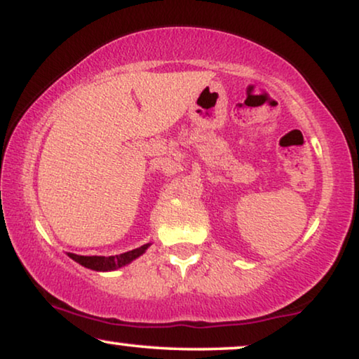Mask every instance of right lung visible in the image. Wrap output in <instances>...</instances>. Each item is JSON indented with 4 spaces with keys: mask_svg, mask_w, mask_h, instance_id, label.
<instances>
[{
    "mask_svg": "<svg viewBox=\"0 0 359 359\" xmlns=\"http://www.w3.org/2000/svg\"><path fill=\"white\" fill-rule=\"evenodd\" d=\"M150 247V243L142 245V247L130 250V252L116 255V257H81V255L68 253V257L75 259L76 263H80L81 266L95 269V271H114V269H119L130 262H134L135 258H139L140 255L145 253V250Z\"/></svg>",
    "mask_w": 359,
    "mask_h": 359,
    "instance_id": "1",
    "label": "right lung"
}]
</instances>
